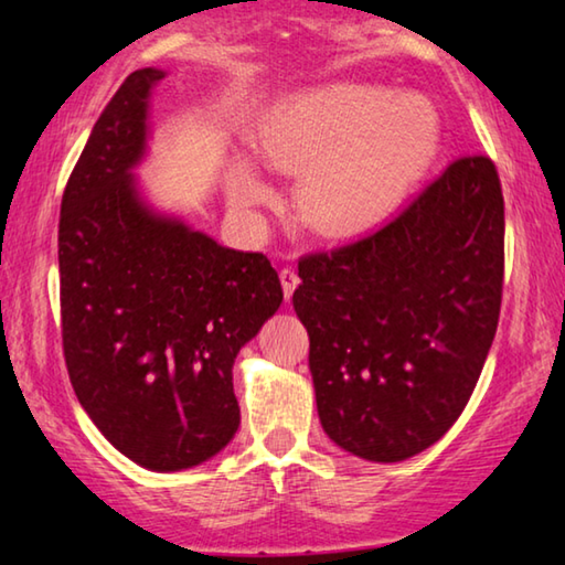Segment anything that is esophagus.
<instances>
[{
  "mask_svg": "<svg viewBox=\"0 0 565 565\" xmlns=\"http://www.w3.org/2000/svg\"><path fill=\"white\" fill-rule=\"evenodd\" d=\"M279 279H281L284 297H286V299H291L294 289H297V286H299V276H297V271H294V268H281Z\"/></svg>",
  "mask_w": 565,
  "mask_h": 565,
  "instance_id": "esophagus-1",
  "label": "esophagus"
}]
</instances>
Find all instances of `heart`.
<instances>
[{
    "label": "heart",
    "instance_id": "1",
    "mask_svg": "<svg viewBox=\"0 0 565 565\" xmlns=\"http://www.w3.org/2000/svg\"><path fill=\"white\" fill-rule=\"evenodd\" d=\"M441 151V121L420 96H393L373 83H330L286 96L266 114L258 154L281 172H301L299 221L324 238H350L388 221ZM235 210L271 198L254 159L233 157L225 174Z\"/></svg>",
    "mask_w": 565,
    "mask_h": 565
}]
</instances>
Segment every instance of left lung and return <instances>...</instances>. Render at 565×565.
I'll use <instances>...</instances> for the list:
<instances>
[{"label":"left lung","mask_w":565,"mask_h":565,"mask_svg":"<svg viewBox=\"0 0 565 565\" xmlns=\"http://www.w3.org/2000/svg\"><path fill=\"white\" fill-rule=\"evenodd\" d=\"M504 200L490 157H461L367 238L299 260L294 311L324 434L403 461L454 426L498 332Z\"/></svg>","instance_id":"obj_1"}]
</instances>
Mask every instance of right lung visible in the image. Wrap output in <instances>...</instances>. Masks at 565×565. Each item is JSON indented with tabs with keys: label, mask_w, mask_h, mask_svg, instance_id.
Returning <instances> with one entry per match:
<instances>
[{
	"label": "right lung",
	"mask_w": 565,
	"mask_h": 565,
	"mask_svg": "<svg viewBox=\"0 0 565 565\" xmlns=\"http://www.w3.org/2000/svg\"><path fill=\"white\" fill-rule=\"evenodd\" d=\"M159 67L121 83L65 184L57 231L67 375L124 457L151 471L213 459L238 431L233 363L281 307L264 254L159 213L134 170Z\"/></svg>",
	"instance_id": "obj_1"
}]
</instances>
